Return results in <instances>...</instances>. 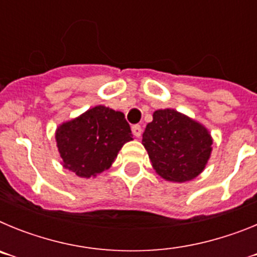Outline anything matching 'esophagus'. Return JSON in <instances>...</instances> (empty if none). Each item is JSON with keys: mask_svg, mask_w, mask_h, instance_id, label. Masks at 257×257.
I'll use <instances>...</instances> for the list:
<instances>
[{"mask_svg": "<svg viewBox=\"0 0 257 257\" xmlns=\"http://www.w3.org/2000/svg\"><path fill=\"white\" fill-rule=\"evenodd\" d=\"M131 130H133V134L136 136V138H140V136H142L143 128H142V126H140V124H134Z\"/></svg>", "mask_w": 257, "mask_h": 257, "instance_id": "obj_1", "label": "esophagus"}]
</instances>
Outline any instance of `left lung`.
I'll return each mask as SVG.
<instances>
[{"instance_id":"left-lung-1","label":"left lung","mask_w":257,"mask_h":257,"mask_svg":"<svg viewBox=\"0 0 257 257\" xmlns=\"http://www.w3.org/2000/svg\"><path fill=\"white\" fill-rule=\"evenodd\" d=\"M143 145L161 178L185 183L205 170L212 152V138L196 119L167 108L153 113V121L143 134Z\"/></svg>"}]
</instances>
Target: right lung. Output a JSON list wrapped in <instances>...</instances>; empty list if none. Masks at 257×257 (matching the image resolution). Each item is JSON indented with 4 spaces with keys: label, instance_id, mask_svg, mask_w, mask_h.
<instances>
[{
    "label": "right lung",
    "instance_id": "obj_1",
    "mask_svg": "<svg viewBox=\"0 0 257 257\" xmlns=\"http://www.w3.org/2000/svg\"><path fill=\"white\" fill-rule=\"evenodd\" d=\"M55 139L63 167L90 179L112 166L123 144L133 140V134L123 113L96 105L63 122Z\"/></svg>",
    "mask_w": 257,
    "mask_h": 257
}]
</instances>
